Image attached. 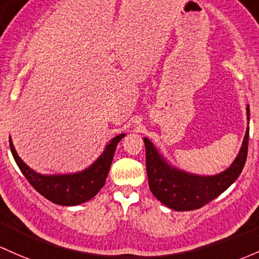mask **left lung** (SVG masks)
I'll use <instances>...</instances> for the list:
<instances>
[{
  "label": "left lung",
  "mask_w": 259,
  "mask_h": 259,
  "mask_svg": "<svg viewBox=\"0 0 259 259\" xmlns=\"http://www.w3.org/2000/svg\"><path fill=\"white\" fill-rule=\"evenodd\" d=\"M246 110L247 120H249V105H247ZM248 138L249 129L247 127L236 159L230 167L216 175H198L176 167L148 138H144L146 171L152 195L175 211H191L202 207L225 192L241 175L247 160Z\"/></svg>",
  "instance_id": "1"
}]
</instances>
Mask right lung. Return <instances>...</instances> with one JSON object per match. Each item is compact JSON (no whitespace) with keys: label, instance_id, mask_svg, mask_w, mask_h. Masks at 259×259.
<instances>
[{"label":"right lung","instance_id":"right-lung-1","mask_svg":"<svg viewBox=\"0 0 259 259\" xmlns=\"http://www.w3.org/2000/svg\"><path fill=\"white\" fill-rule=\"evenodd\" d=\"M124 137V133L116 135L105 145L104 151L99 155L93 164L84 170L70 174L45 175L37 172L18 156L11 137L10 148L16 164L18 165L24 178L34 187V190L57 205L77 206L93 198L104 186L116 145Z\"/></svg>","mask_w":259,"mask_h":259}]
</instances>
